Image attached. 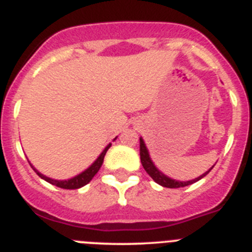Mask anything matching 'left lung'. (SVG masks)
<instances>
[{
    "mask_svg": "<svg viewBox=\"0 0 252 252\" xmlns=\"http://www.w3.org/2000/svg\"><path fill=\"white\" fill-rule=\"evenodd\" d=\"M140 159H141V164H142V166H144V169H145L146 173H148V174L153 178L154 182L158 184H160L161 187H165V188H182V187H187V186H189V184L195 183V182H198V180L202 179L203 177H206L209 171L212 170L213 166H215L213 165L208 171L203 173L202 175H199L198 178H195V179L187 180V182H180V180L171 179V178L166 177L164 173H161V171H160L159 169L155 166V164H154L153 160H151L150 154H149V150H148V148H146L145 142H144V139H142V137H140Z\"/></svg>",
    "mask_w": 252,
    "mask_h": 252,
    "instance_id": "8db88e82",
    "label": "left lung"
}]
</instances>
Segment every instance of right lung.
Returning a JSON list of instances; mask_svg holds the SVG:
<instances>
[{"label": "right lung", "instance_id": "obj_1", "mask_svg": "<svg viewBox=\"0 0 252 252\" xmlns=\"http://www.w3.org/2000/svg\"><path fill=\"white\" fill-rule=\"evenodd\" d=\"M113 140H116V137ZM110 146H111V144H108V145L104 148V150L102 151L101 154H99V157L94 160V162H93L92 165L88 166V168H87L84 171H82L81 174L75 175V177L70 178V179H66V180L51 179V178L46 177V175L41 174L40 171H37L36 169L34 168V166L31 165V164H30V165L32 166V169L35 170V173H36V174L39 175L41 179L46 180L48 183L53 184V186H57V187H59V188H63V189H78V188H82V187H84L86 184L90 183L91 180H92V178L94 177L97 173H98L99 168L102 166V162H103L104 155H106L107 150L110 149Z\"/></svg>", "mask_w": 252, "mask_h": 252}]
</instances>
